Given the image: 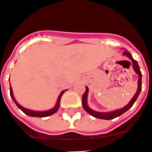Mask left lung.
I'll use <instances>...</instances> for the list:
<instances>
[{"label": "left lung", "instance_id": "8db88e82", "mask_svg": "<svg viewBox=\"0 0 152 152\" xmlns=\"http://www.w3.org/2000/svg\"><path fill=\"white\" fill-rule=\"evenodd\" d=\"M123 55L124 56H127L132 62V67H133V69L134 70L135 73L138 75V89H137V91H136L135 94L134 95V97L131 99V101L128 102V104L127 105H125L124 107H123L122 108H120V109H117L115 111H109V112H99V111H96L92 110L91 107H89V106L88 105V88L86 86V91L84 93L82 96V105L84 109L91 116L94 117V118H97L99 119H104V120H111V119H113L117 118V117L120 116L122 114H124V112H126L127 111L130 109L131 107H132V105L134 104V102H136V100L138 98V95H139L140 92L141 91V77H142V75H141V72L140 71V67L138 66V64L137 62V61H135L134 58H132V54L128 51H124L123 53Z\"/></svg>", "mask_w": 152, "mask_h": 152}]
</instances>
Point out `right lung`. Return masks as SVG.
I'll return each mask as SVG.
<instances>
[{
    "mask_svg": "<svg viewBox=\"0 0 152 152\" xmlns=\"http://www.w3.org/2000/svg\"><path fill=\"white\" fill-rule=\"evenodd\" d=\"M67 90H64V91H62L61 92V94H59L58 96V100H57V102H56V104L54 106L53 108L51 109H49L48 111H33V110H31V109H28V108H26V107H24L23 106H21L20 104L17 102V101L15 100L14 97V94H13V91H12V88L11 86H10V94H11V98L13 99V101L14 102V103L16 104V105L18 106V108L19 109L21 110L24 114H26L28 116H31V117H38V118H45V117H48V116H50V115H53L58 110L59 107H60V102H61V96L63 95V94L64 93V91Z\"/></svg>",
    "mask_w": 152,
    "mask_h": 152,
    "instance_id": "right-lung-1",
    "label": "right lung"
}]
</instances>
